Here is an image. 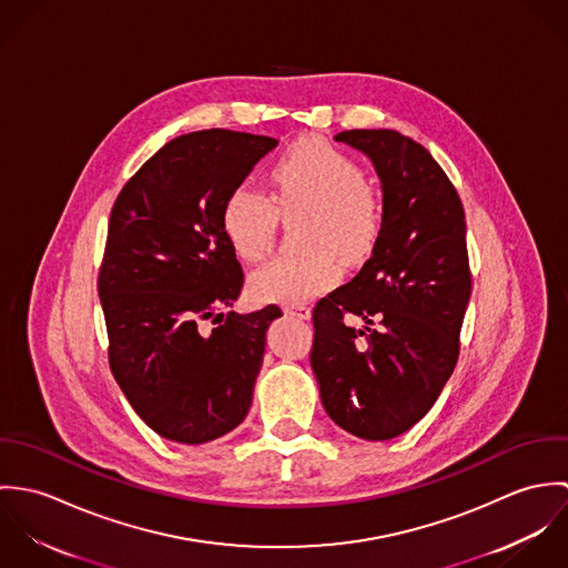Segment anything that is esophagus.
<instances>
[{
  "instance_id": "34e87169",
  "label": "esophagus",
  "mask_w": 568,
  "mask_h": 568,
  "mask_svg": "<svg viewBox=\"0 0 568 568\" xmlns=\"http://www.w3.org/2000/svg\"><path fill=\"white\" fill-rule=\"evenodd\" d=\"M286 315L291 317H297V320H311V308L304 306V304H297V306H286Z\"/></svg>"
}]
</instances>
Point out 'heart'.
I'll list each match as a JSON object with an SVG mask.
<instances>
[{"label":"heart","mask_w":568,"mask_h":568,"mask_svg":"<svg viewBox=\"0 0 568 568\" xmlns=\"http://www.w3.org/2000/svg\"><path fill=\"white\" fill-rule=\"evenodd\" d=\"M271 196L241 183L221 207V230L234 253L257 260L277 221L302 214L297 243L306 251L275 255L248 275V293L264 304H302L332 288L347 262L365 260L383 234V199L361 165L320 140L286 149L271 165Z\"/></svg>","instance_id":"obj_1"}]
</instances>
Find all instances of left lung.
<instances>
[{
  "label": "left lung",
  "instance_id": "1",
  "mask_svg": "<svg viewBox=\"0 0 568 568\" xmlns=\"http://www.w3.org/2000/svg\"><path fill=\"white\" fill-rule=\"evenodd\" d=\"M334 140L374 162L383 234L361 273L317 302L311 365L327 415L383 442L430 410L457 365L473 291L466 216L442 165L410 138L352 129Z\"/></svg>",
  "mask_w": 568,
  "mask_h": 568
}]
</instances>
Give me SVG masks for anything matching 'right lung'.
<instances>
[{"label": "right lung", "mask_w": 568, "mask_h": 568, "mask_svg": "<svg viewBox=\"0 0 568 568\" xmlns=\"http://www.w3.org/2000/svg\"><path fill=\"white\" fill-rule=\"evenodd\" d=\"M275 146L227 129L179 135L113 203L98 273L109 367L135 413L170 442H212L251 406L266 329L282 311L223 313L244 275L221 207Z\"/></svg>", "instance_id": "right-lung-1"}]
</instances>
